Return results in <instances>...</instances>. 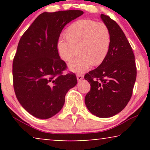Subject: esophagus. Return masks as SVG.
<instances>
[{
  "instance_id": "obj_1",
  "label": "esophagus",
  "mask_w": 150,
  "mask_h": 150,
  "mask_svg": "<svg viewBox=\"0 0 150 150\" xmlns=\"http://www.w3.org/2000/svg\"><path fill=\"white\" fill-rule=\"evenodd\" d=\"M76 77H77V80L79 81H81L82 79H83L84 76L83 74H77Z\"/></svg>"
}]
</instances>
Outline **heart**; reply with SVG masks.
<instances>
[{"label": "heart", "mask_w": 150, "mask_h": 150, "mask_svg": "<svg viewBox=\"0 0 150 150\" xmlns=\"http://www.w3.org/2000/svg\"><path fill=\"white\" fill-rule=\"evenodd\" d=\"M67 37H61L57 43V50L64 61H69L77 52L81 54L69 63L72 71L82 73L92 65H98L106 59L110 44V34L103 22L90 19L80 20L69 26Z\"/></svg>", "instance_id": "b5f03b06"}]
</instances>
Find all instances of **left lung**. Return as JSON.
I'll use <instances>...</instances> for the list:
<instances>
[{"label": "left lung", "mask_w": 150, "mask_h": 150, "mask_svg": "<svg viewBox=\"0 0 150 150\" xmlns=\"http://www.w3.org/2000/svg\"><path fill=\"white\" fill-rule=\"evenodd\" d=\"M100 17L109 29L110 44L103 62L85 75L91 85L85 102L92 114L105 118L119 113L130 101L137 67L132 47L120 26L109 16Z\"/></svg>", "instance_id": "left-lung-1"}]
</instances>
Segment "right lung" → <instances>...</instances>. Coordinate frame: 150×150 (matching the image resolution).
I'll use <instances>...</instances> for the list:
<instances>
[{
  "label": "right lung",
  "instance_id": "right-lung-1",
  "mask_svg": "<svg viewBox=\"0 0 150 150\" xmlns=\"http://www.w3.org/2000/svg\"><path fill=\"white\" fill-rule=\"evenodd\" d=\"M83 14L67 10L39 15L18 43L13 60V85L22 107L40 119H48L61 110L68 90L74 87V73L66 70L57 43L63 28Z\"/></svg>",
  "mask_w": 150,
  "mask_h": 150
}]
</instances>
